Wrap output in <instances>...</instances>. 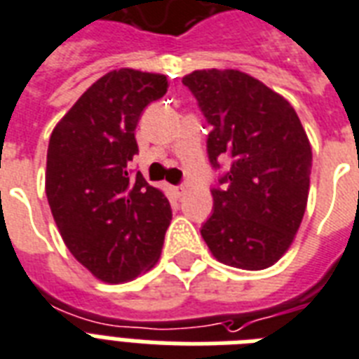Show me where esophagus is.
<instances>
[{"instance_id":"obj_1","label":"esophagus","mask_w":359,"mask_h":359,"mask_svg":"<svg viewBox=\"0 0 359 359\" xmlns=\"http://www.w3.org/2000/svg\"><path fill=\"white\" fill-rule=\"evenodd\" d=\"M172 191H174V194H176L177 198H182L183 194H185V187H183V185H180V187H174Z\"/></svg>"}]
</instances>
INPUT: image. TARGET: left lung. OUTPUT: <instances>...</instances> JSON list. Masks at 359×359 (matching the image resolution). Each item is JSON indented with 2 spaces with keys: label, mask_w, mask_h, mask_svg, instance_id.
I'll return each instance as SVG.
<instances>
[{
  "label": "left lung",
  "mask_w": 359,
  "mask_h": 359,
  "mask_svg": "<svg viewBox=\"0 0 359 359\" xmlns=\"http://www.w3.org/2000/svg\"><path fill=\"white\" fill-rule=\"evenodd\" d=\"M183 85L196 96L213 131L209 161L229 170L213 189V215L202 237L215 259L263 271L293 245L309 194L311 144L293 105L241 70H194Z\"/></svg>",
  "instance_id": "left-lung-1"
}]
</instances>
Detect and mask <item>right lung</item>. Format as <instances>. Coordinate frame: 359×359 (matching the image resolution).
Wrapping results in <instances>:
<instances>
[{
    "mask_svg": "<svg viewBox=\"0 0 359 359\" xmlns=\"http://www.w3.org/2000/svg\"><path fill=\"white\" fill-rule=\"evenodd\" d=\"M166 76L111 70L81 94L51 131L46 196L66 248L93 276L124 283L161 256L172 220L168 198L131 177L142 109L163 98Z\"/></svg>",
    "mask_w": 359,
    "mask_h": 359,
    "instance_id": "obj_1",
    "label": "right lung"
}]
</instances>
